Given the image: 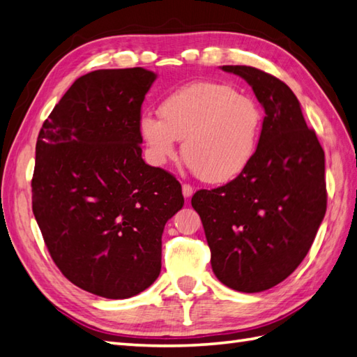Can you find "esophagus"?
Listing matches in <instances>:
<instances>
[{
  "instance_id": "esophagus-1",
  "label": "esophagus",
  "mask_w": 357,
  "mask_h": 357,
  "mask_svg": "<svg viewBox=\"0 0 357 357\" xmlns=\"http://www.w3.org/2000/svg\"><path fill=\"white\" fill-rule=\"evenodd\" d=\"M193 193H195V188L192 185H188V184L182 185V195H184V197H187V199L192 197Z\"/></svg>"
}]
</instances>
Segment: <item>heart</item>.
Listing matches in <instances>:
<instances>
[{"instance_id":"b5f03b06","label":"heart","mask_w":357,"mask_h":357,"mask_svg":"<svg viewBox=\"0 0 357 357\" xmlns=\"http://www.w3.org/2000/svg\"><path fill=\"white\" fill-rule=\"evenodd\" d=\"M161 119L143 115L138 129L155 165L178 153L208 184H225L250 167L260 143L263 112L251 96L225 84L195 82L164 98Z\"/></svg>"}]
</instances>
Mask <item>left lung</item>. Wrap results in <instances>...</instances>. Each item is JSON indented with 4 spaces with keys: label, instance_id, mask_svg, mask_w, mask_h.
I'll return each mask as SVG.
<instances>
[{
    "label": "left lung",
    "instance_id": "obj_1",
    "mask_svg": "<svg viewBox=\"0 0 357 357\" xmlns=\"http://www.w3.org/2000/svg\"><path fill=\"white\" fill-rule=\"evenodd\" d=\"M251 85L264 109L252 162L227 185L192 197L220 283L255 294L277 286L307 255L327 210L324 151L284 82L223 65Z\"/></svg>",
    "mask_w": 357,
    "mask_h": 357
}]
</instances>
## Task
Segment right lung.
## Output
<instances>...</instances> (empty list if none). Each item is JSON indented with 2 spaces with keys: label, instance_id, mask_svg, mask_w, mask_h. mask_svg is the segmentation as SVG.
Listing matches in <instances>:
<instances>
[{
  "label": "right lung",
  "instance_id": "obj_1",
  "mask_svg": "<svg viewBox=\"0 0 357 357\" xmlns=\"http://www.w3.org/2000/svg\"><path fill=\"white\" fill-rule=\"evenodd\" d=\"M155 79L139 66L85 74L36 143L33 214L48 252L73 284L109 300L158 278L164 227L184 205L176 178L141 156V105Z\"/></svg>",
  "mask_w": 357,
  "mask_h": 357
}]
</instances>
